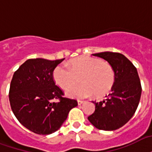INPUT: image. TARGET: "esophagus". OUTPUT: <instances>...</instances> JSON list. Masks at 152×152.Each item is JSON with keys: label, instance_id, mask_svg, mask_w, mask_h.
Returning a JSON list of instances; mask_svg holds the SVG:
<instances>
[{"label": "esophagus", "instance_id": "obj_1", "mask_svg": "<svg viewBox=\"0 0 152 152\" xmlns=\"http://www.w3.org/2000/svg\"><path fill=\"white\" fill-rule=\"evenodd\" d=\"M83 103H84V101H83V100H80V99H79V100H78V104H79V105H81V104H83Z\"/></svg>", "mask_w": 152, "mask_h": 152}]
</instances>
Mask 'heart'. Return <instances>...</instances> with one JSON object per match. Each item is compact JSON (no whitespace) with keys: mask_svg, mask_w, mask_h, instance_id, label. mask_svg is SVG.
Returning a JSON list of instances; mask_svg holds the SVG:
<instances>
[{"mask_svg":"<svg viewBox=\"0 0 152 152\" xmlns=\"http://www.w3.org/2000/svg\"><path fill=\"white\" fill-rule=\"evenodd\" d=\"M79 78L82 84L68 89V96L86 98L95 94L96 97H100L112 90L115 74L110 64L89 56L74 58L69 62L68 67L60 64L53 70L54 81L63 89L74 86Z\"/></svg>","mask_w":152,"mask_h":152,"instance_id":"1","label":"heart"}]
</instances>
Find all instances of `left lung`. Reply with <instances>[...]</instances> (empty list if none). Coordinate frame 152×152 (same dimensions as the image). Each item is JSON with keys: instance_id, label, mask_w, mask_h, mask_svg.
I'll return each instance as SVG.
<instances>
[{"instance_id": "8db88e82", "label": "left lung", "mask_w": 152, "mask_h": 152, "mask_svg": "<svg viewBox=\"0 0 152 152\" xmlns=\"http://www.w3.org/2000/svg\"><path fill=\"white\" fill-rule=\"evenodd\" d=\"M92 55L112 66L115 80L106 99L93 101L96 109L88 119L99 130H116L126 124L137 109L142 92L140 80L136 68L123 54L104 52Z\"/></svg>"}]
</instances>
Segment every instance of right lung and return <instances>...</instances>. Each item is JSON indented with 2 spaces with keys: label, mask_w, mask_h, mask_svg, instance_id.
<instances>
[{
  "label": "right lung",
  "mask_w": 152,
  "mask_h": 152,
  "mask_svg": "<svg viewBox=\"0 0 152 152\" xmlns=\"http://www.w3.org/2000/svg\"><path fill=\"white\" fill-rule=\"evenodd\" d=\"M64 60L29 59L15 72L9 88L12 111L24 127L38 135H49L61 127L77 100L64 96L53 70ZM57 100V102H54Z\"/></svg>",
  "instance_id": "add662e5"
}]
</instances>
